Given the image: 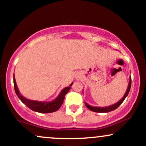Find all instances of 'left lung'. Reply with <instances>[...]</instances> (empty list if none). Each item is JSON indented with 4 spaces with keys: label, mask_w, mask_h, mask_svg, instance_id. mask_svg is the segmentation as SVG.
Masks as SVG:
<instances>
[{
    "label": "left lung",
    "mask_w": 146,
    "mask_h": 146,
    "mask_svg": "<svg viewBox=\"0 0 146 146\" xmlns=\"http://www.w3.org/2000/svg\"><path fill=\"white\" fill-rule=\"evenodd\" d=\"M130 88H131V77H130V81H129L128 88H127V90L125 91L124 95H123V98H122L121 100H119V101L118 102H117V103L115 104L109 106H107V107L92 106H90L89 104H88L86 103V102H85V104H86V107L90 110H91V111H93V112H96V113H108V112L113 111V110L117 109V108L121 104L122 102L124 101L125 98L128 96L129 92H130Z\"/></svg>",
    "instance_id": "1"
}]
</instances>
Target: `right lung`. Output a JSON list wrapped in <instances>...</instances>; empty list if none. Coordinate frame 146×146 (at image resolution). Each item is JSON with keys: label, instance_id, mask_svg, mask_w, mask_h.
<instances>
[{"label": "right lung", "instance_id": "obj_1", "mask_svg": "<svg viewBox=\"0 0 146 146\" xmlns=\"http://www.w3.org/2000/svg\"><path fill=\"white\" fill-rule=\"evenodd\" d=\"M73 82H72L69 86L66 87L62 90L60 93L58 95V96L53 101L49 102H38V101H33V100H30L28 99L25 98L23 95H21L19 90H18L17 84H16V80H15V77L14 74V89L16 92V95L18 97V98L21 100V101L25 104L28 108H30L31 110L33 111L38 112V113H49L56 112L60 108L64 100V97L66 93H68V90L71 88Z\"/></svg>", "mask_w": 146, "mask_h": 146}]
</instances>
